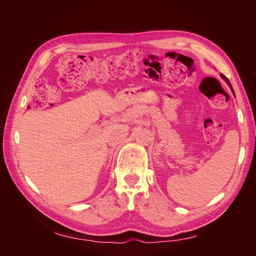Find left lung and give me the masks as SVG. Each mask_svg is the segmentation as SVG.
Instances as JSON below:
<instances>
[{"label":"left lung","instance_id":"8db88e82","mask_svg":"<svg viewBox=\"0 0 256 256\" xmlns=\"http://www.w3.org/2000/svg\"><path fill=\"white\" fill-rule=\"evenodd\" d=\"M221 78H222V79H223V80H224V81H226V83H228V86H230V90H232V92H234V90H233V88H232V85H230V81H228V79H226V76H223V74H221ZM234 95H235V94H234Z\"/></svg>","mask_w":256,"mask_h":256}]
</instances>
